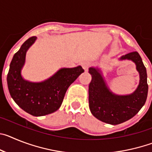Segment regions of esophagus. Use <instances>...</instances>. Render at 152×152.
<instances>
[{"mask_svg": "<svg viewBox=\"0 0 152 152\" xmlns=\"http://www.w3.org/2000/svg\"><path fill=\"white\" fill-rule=\"evenodd\" d=\"M81 66L83 67V68L84 69V71H88V68L90 67V64L88 61H84V62L81 63Z\"/></svg>", "mask_w": 152, "mask_h": 152, "instance_id": "esophagus-1", "label": "esophagus"}]
</instances>
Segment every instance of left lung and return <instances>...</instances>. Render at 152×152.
I'll use <instances>...</instances> for the list:
<instances>
[{
  "label": "left lung",
  "mask_w": 152,
  "mask_h": 152,
  "mask_svg": "<svg viewBox=\"0 0 152 152\" xmlns=\"http://www.w3.org/2000/svg\"><path fill=\"white\" fill-rule=\"evenodd\" d=\"M119 59L133 61L139 73V84L131 94H114L107 87L100 70L93 67L89 68L92 77L89 84L91 113L100 121L112 125L120 124L135 116L145 103L148 91L146 68L139 53L129 52Z\"/></svg>",
  "instance_id": "obj_1"
}]
</instances>
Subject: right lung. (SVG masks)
Masks as SVG:
<instances>
[{"instance_id": "add662e5", "label": "right lung", "mask_w": 152, "mask_h": 152, "mask_svg": "<svg viewBox=\"0 0 152 152\" xmlns=\"http://www.w3.org/2000/svg\"><path fill=\"white\" fill-rule=\"evenodd\" d=\"M36 39V36L28 39L14 54L7 81L10 96L17 105L33 116H42L59 109L68 87L84 70L81 66L64 68L42 82L34 83L24 80L21 70L25 63L26 53Z\"/></svg>"}]
</instances>
